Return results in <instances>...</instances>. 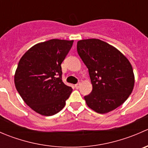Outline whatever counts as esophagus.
<instances>
[{"instance_id": "esophagus-1", "label": "esophagus", "mask_w": 148, "mask_h": 148, "mask_svg": "<svg viewBox=\"0 0 148 148\" xmlns=\"http://www.w3.org/2000/svg\"><path fill=\"white\" fill-rule=\"evenodd\" d=\"M80 85H81V83H80V82H79V83L76 84H75V88H76V89H78L80 87Z\"/></svg>"}]
</instances>
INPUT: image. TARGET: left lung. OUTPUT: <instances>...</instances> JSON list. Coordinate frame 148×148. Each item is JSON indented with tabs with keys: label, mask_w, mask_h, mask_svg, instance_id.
Returning <instances> with one entry per match:
<instances>
[{
	"label": "left lung",
	"mask_w": 148,
	"mask_h": 148,
	"mask_svg": "<svg viewBox=\"0 0 148 148\" xmlns=\"http://www.w3.org/2000/svg\"><path fill=\"white\" fill-rule=\"evenodd\" d=\"M77 52L89 70L92 91L84 97L89 108L104 114L123 104L135 84L129 60L114 46L96 38L80 40Z\"/></svg>",
	"instance_id": "obj_1"
}]
</instances>
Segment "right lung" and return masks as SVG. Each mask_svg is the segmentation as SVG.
<instances>
[{
	"instance_id": "obj_1",
	"label": "right lung",
	"mask_w": 148,
	"mask_h": 148,
	"mask_svg": "<svg viewBox=\"0 0 148 148\" xmlns=\"http://www.w3.org/2000/svg\"><path fill=\"white\" fill-rule=\"evenodd\" d=\"M74 41L51 39L29 49L21 58L14 76L16 89L25 103L44 116L64 107L72 89L62 82V62Z\"/></svg>"
}]
</instances>
